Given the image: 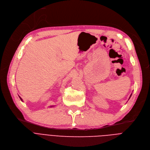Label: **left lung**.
I'll use <instances>...</instances> for the list:
<instances>
[{
  "instance_id": "left-lung-1",
  "label": "left lung",
  "mask_w": 150,
  "mask_h": 150,
  "mask_svg": "<svg viewBox=\"0 0 150 150\" xmlns=\"http://www.w3.org/2000/svg\"><path fill=\"white\" fill-rule=\"evenodd\" d=\"M131 96H132V93H131V96H130V97H129V98H130V97H131Z\"/></svg>"
}]
</instances>
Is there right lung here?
<instances>
[{
  "label": "right lung",
  "instance_id": "right-lung-1",
  "mask_svg": "<svg viewBox=\"0 0 150 150\" xmlns=\"http://www.w3.org/2000/svg\"><path fill=\"white\" fill-rule=\"evenodd\" d=\"M19 98H20V99H21V101H23V100H22V98H21V97H20V96H19ZM52 107H53V106H50V108H52Z\"/></svg>",
  "mask_w": 150,
  "mask_h": 150
}]
</instances>
